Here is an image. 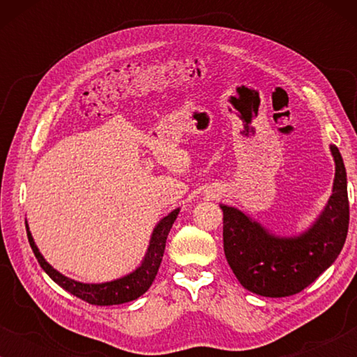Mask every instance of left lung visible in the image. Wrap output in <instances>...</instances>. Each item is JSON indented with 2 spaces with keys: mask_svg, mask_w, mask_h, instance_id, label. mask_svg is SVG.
Returning a JSON list of instances; mask_svg holds the SVG:
<instances>
[{
  "mask_svg": "<svg viewBox=\"0 0 357 357\" xmlns=\"http://www.w3.org/2000/svg\"><path fill=\"white\" fill-rule=\"evenodd\" d=\"M330 151L335 159L333 193L301 236H275L241 209L221 204L224 253L245 289L265 297L297 294L338 258L349 226L348 183L340 149L331 144Z\"/></svg>",
  "mask_w": 357,
  "mask_h": 357,
  "instance_id": "8db88e82",
  "label": "left lung"
}]
</instances>
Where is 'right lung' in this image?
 <instances>
[{"label": "right lung", "mask_w": 357, "mask_h": 357, "mask_svg": "<svg viewBox=\"0 0 357 357\" xmlns=\"http://www.w3.org/2000/svg\"><path fill=\"white\" fill-rule=\"evenodd\" d=\"M178 211H180L178 208L174 209L172 213H169L167 216L160 219L158 226L154 227L148 252H146L143 261H141V265L136 268L135 271H131L130 275H126L123 278H119V280L100 282V284H87V282L75 281L71 280V278H66L65 275H61L60 271H56L55 268H53L50 263L42 257V253L38 252V248L36 245V242H33V237L31 231H29V226L26 222L27 238L32 247L33 255H36L37 261L40 263L43 271H45L58 286H61L63 289L71 292L73 296L79 297L82 301L89 302L92 305L125 304V302L138 299V297L143 296L144 292L149 289L151 284H153L154 278L158 275L160 261H162L165 241H167V236L170 229H172L174 221L178 216Z\"/></svg>", "instance_id": "right-lung-1"}]
</instances>
